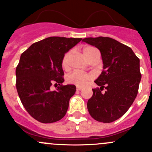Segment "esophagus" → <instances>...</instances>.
I'll list each match as a JSON object with an SVG mask.
<instances>
[{"label": "esophagus", "mask_w": 152, "mask_h": 152, "mask_svg": "<svg viewBox=\"0 0 152 152\" xmlns=\"http://www.w3.org/2000/svg\"><path fill=\"white\" fill-rule=\"evenodd\" d=\"M76 89H77V91H81V90H82V88H80V87H77Z\"/></svg>", "instance_id": "34e87169"}]
</instances>
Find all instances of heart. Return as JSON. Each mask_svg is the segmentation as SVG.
<instances>
[{
	"label": "heart",
	"mask_w": 152,
	"mask_h": 152,
	"mask_svg": "<svg viewBox=\"0 0 152 152\" xmlns=\"http://www.w3.org/2000/svg\"><path fill=\"white\" fill-rule=\"evenodd\" d=\"M96 50L94 47H87L84 49V52L87 58H89L90 56L94 51ZM72 55V51H68L64 55L61 60V66L64 69H68L69 67V58ZM93 78L92 75L87 73H82V72H74L70 74L67 77V81L69 84H75L77 86H84L87 84L88 80Z\"/></svg>",
	"instance_id": "1"
}]
</instances>
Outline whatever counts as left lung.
Listing matches in <instances>:
<instances>
[{
  "label": "left lung",
  "instance_id": "8db88e82",
  "mask_svg": "<svg viewBox=\"0 0 152 152\" xmlns=\"http://www.w3.org/2000/svg\"><path fill=\"white\" fill-rule=\"evenodd\" d=\"M82 41L100 51L103 63V72L95 80L100 88L93 89L88 112L96 121L112 123L127 112L138 94L140 61L130 47L110 37H89Z\"/></svg>",
  "mask_w": 152,
  "mask_h": 152
}]
</instances>
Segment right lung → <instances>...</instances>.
<instances>
[{
	"label": "right lung",
	"mask_w": 152,
	"mask_h": 152,
	"mask_svg": "<svg viewBox=\"0 0 152 152\" xmlns=\"http://www.w3.org/2000/svg\"><path fill=\"white\" fill-rule=\"evenodd\" d=\"M80 38L52 36L36 42L21 54L16 68V87L21 103L37 121L51 123L62 119L68 110L75 85H63L61 60ZM53 83L60 85L50 90Z\"/></svg>",
	"instance_id": "add662e5"
}]
</instances>
